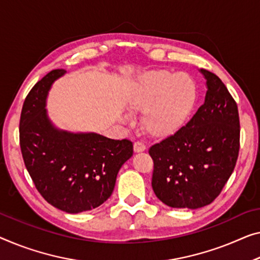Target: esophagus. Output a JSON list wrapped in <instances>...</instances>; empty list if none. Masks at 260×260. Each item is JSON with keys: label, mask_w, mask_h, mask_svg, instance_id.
Returning a JSON list of instances; mask_svg holds the SVG:
<instances>
[{"label": "esophagus", "mask_w": 260, "mask_h": 260, "mask_svg": "<svg viewBox=\"0 0 260 260\" xmlns=\"http://www.w3.org/2000/svg\"><path fill=\"white\" fill-rule=\"evenodd\" d=\"M146 150V146L142 142H135L134 143V153H142Z\"/></svg>", "instance_id": "obj_1"}]
</instances>
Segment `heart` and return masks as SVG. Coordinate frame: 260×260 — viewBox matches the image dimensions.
<instances>
[{
  "mask_svg": "<svg viewBox=\"0 0 260 260\" xmlns=\"http://www.w3.org/2000/svg\"><path fill=\"white\" fill-rule=\"evenodd\" d=\"M199 90L195 79L185 72L152 70L132 85L126 105L132 113H141V128L154 139L177 133L195 110ZM123 122L128 120L121 115Z\"/></svg>",
  "mask_w": 260,
  "mask_h": 260,
  "instance_id": "obj_1",
  "label": "heart"
}]
</instances>
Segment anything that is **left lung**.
<instances>
[{
  "instance_id": "obj_1",
  "label": "left lung",
  "mask_w": 260,
  "mask_h": 260,
  "mask_svg": "<svg viewBox=\"0 0 260 260\" xmlns=\"http://www.w3.org/2000/svg\"><path fill=\"white\" fill-rule=\"evenodd\" d=\"M200 72L207 85L203 105L177 133L149 148L153 190L172 208L210 204L229 180L238 157L237 104L218 77L204 69Z\"/></svg>"
}]
</instances>
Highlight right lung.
Here are the masks:
<instances>
[{
  "label": "right lung",
  "mask_w": 260,
  "mask_h": 260,
  "mask_svg": "<svg viewBox=\"0 0 260 260\" xmlns=\"http://www.w3.org/2000/svg\"><path fill=\"white\" fill-rule=\"evenodd\" d=\"M67 71L49 72L29 92L19 121V143L26 170L46 202L68 214L98 208L113 192L133 143L93 132L60 129L51 121L46 99Z\"/></svg>",
  "instance_id": "1"
}]
</instances>
